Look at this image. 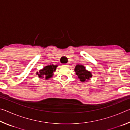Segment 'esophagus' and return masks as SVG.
I'll use <instances>...</instances> for the list:
<instances>
[{"instance_id": "obj_1", "label": "esophagus", "mask_w": 130, "mask_h": 130, "mask_svg": "<svg viewBox=\"0 0 130 130\" xmlns=\"http://www.w3.org/2000/svg\"><path fill=\"white\" fill-rule=\"evenodd\" d=\"M62 66L63 67H66V68H68V67H69V65H68V64H63V65H62Z\"/></svg>"}]
</instances>
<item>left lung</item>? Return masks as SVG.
<instances>
[{
	"instance_id": "obj_1",
	"label": "left lung",
	"mask_w": 130,
	"mask_h": 130,
	"mask_svg": "<svg viewBox=\"0 0 130 130\" xmlns=\"http://www.w3.org/2000/svg\"><path fill=\"white\" fill-rule=\"evenodd\" d=\"M74 72L78 78L82 83L89 81L92 77L91 72L85 69V67L83 65H77L74 68Z\"/></svg>"
}]
</instances>
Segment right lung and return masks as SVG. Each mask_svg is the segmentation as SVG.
<instances>
[{
  "label": "right lung",
  "mask_w": 130,
  "mask_h": 130,
  "mask_svg": "<svg viewBox=\"0 0 130 130\" xmlns=\"http://www.w3.org/2000/svg\"><path fill=\"white\" fill-rule=\"evenodd\" d=\"M58 65H48L47 66L43 67L42 69L37 72L36 74L39 78H45V80H48L53 76V72L56 70V68Z\"/></svg>",
  "instance_id": "add662e5"
}]
</instances>
